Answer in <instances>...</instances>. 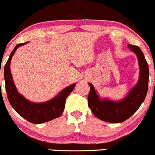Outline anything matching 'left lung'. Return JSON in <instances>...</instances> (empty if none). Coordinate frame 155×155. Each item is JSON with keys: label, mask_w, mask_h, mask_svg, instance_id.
Returning a JSON list of instances; mask_svg holds the SVG:
<instances>
[{"label": "left lung", "mask_w": 155, "mask_h": 155, "mask_svg": "<svg viewBox=\"0 0 155 155\" xmlns=\"http://www.w3.org/2000/svg\"><path fill=\"white\" fill-rule=\"evenodd\" d=\"M128 47L137 56L140 73L138 83L124 99L119 101L100 99L94 86L88 83V107L95 117L105 122L117 124L127 120L139 109L146 97L149 77L148 64L140 48L133 45H128Z\"/></svg>", "instance_id": "left-lung-1"}]
</instances>
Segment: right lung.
<instances>
[{"label": "right lung", "instance_id": "right-lung-1", "mask_svg": "<svg viewBox=\"0 0 155 155\" xmlns=\"http://www.w3.org/2000/svg\"><path fill=\"white\" fill-rule=\"evenodd\" d=\"M27 42L18 44L10 53L4 67V80L7 98L12 107L31 124H39L59 117L64 112L67 96L73 91L76 84L64 88L55 97L44 103H33L19 94L10 73V61L16 49Z\"/></svg>", "mask_w": 155, "mask_h": 155}]
</instances>
